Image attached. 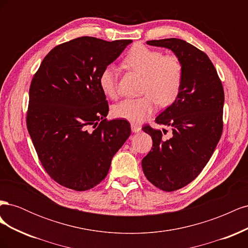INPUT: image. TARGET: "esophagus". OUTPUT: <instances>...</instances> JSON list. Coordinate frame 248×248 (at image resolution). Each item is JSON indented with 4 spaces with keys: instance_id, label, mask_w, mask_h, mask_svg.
Instances as JSON below:
<instances>
[{
    "instance_id": "34e87169",
    "label": "esophagus",
    "mask_w": 248,
    "mask_h": 248,
    "mask_svg": "<svg viewBox=\"0 0 248 248\" xmlns=\"http://www.w3.org/2000/svg\"><path fill=\"white\" fill-rule=\"evenodd\" d=\"M131 130H132V132L137 133V132H140L141 130V127L140 125H138V124L132 123L131 124Z\"/></svg>"
}]
</instances>
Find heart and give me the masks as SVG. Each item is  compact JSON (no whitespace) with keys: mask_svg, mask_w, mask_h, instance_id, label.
<instances>
[{"mask_svg":"<svg viewBox=\"0 0 248 248\" xmlns=\"http://www.w3.org/2000/svg\"><path fill=\"white\" fill-rule=\"evenodd\" d=\"M123 65L142 77L140 94L136 99H124L115 104L111 114L132 123H140L151 117L159 107H169L176 100L183 82V65L175 55H163L158 49L136 44L127 52ZM101 91L109 98L117 96V72L107 66L99 74Z\"/></svg>","mask_w":248,"mask_h":248,"instance_id":"b5f03b06","label":"heart"}]
</instances>
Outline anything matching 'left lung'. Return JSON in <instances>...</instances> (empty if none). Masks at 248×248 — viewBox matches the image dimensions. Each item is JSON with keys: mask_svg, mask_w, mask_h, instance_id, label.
<instances>
[{"mask_svg": "<svg viewBox=\"0 0 248 248\" xmlns=\"http://www.w3.org/2000/svg\"><path fill=\"white\" fill-rule=\"evenodd\" d=\"M167 47L183 65V82L174 103L155 119L171 127L169 140L161 130L145 125L153 148L141 160L146 178L157 188L174 191L196 179L211 158L223 128L224 92L211 60L192 44L177 38L150 40Z\"/></svg>", "mask_w": 248, "mask_h": 248, "instance_id": "8db88e82", "label": "left lung"}]
</instances>
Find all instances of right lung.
I'll use <instances>...</instances> for the list:
<instances>
[{
    "label": "right lung",
    "instance_id": "1",
    "mask_svg": "<svg viewBox=\"0 0 248 248\" xmlns=\"http://www.w3.org/2000/svg\"><path fill=\"white\" fill-rule=\"evenodd\" d=\"M131 42L78 37L52 48L34 74L28 131L43 169L60 185L93 188L129 138L128 121L106 119L108 103L99 74Z\"/></svg>",
    "mask_w": 248,
    "mask_h": 248
}]
</instances>
